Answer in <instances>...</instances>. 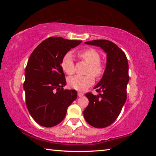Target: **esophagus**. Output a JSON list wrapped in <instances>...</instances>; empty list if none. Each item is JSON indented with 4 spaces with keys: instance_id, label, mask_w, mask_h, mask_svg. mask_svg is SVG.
Here are the masks:
<instances>
[{
    "instance_id": "34e87169",
    "label": "esophagus",
    "mask_w": 156,
    "mask_h": 156,
    "mask_svg": "<svg viewBox=\"0 0 156 156\" xmlns=\"http://www.w3.org/2000/svg\"><path fill=\"white\" fill-rule=\"evenodd\" d=\"M78 96L79 97H82L83 96H84V94L81 93V92H78Z\"/></svg>"
}]
</instances>
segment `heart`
Listing matches in <instances>:
<instances>
[{
    "mask_svg": "<svg viewBox=\"0 0 156 156\" xmlns=\"http://www.w3.org/2000/svg\"><path fill=\"white\" fill-rule=\"evenodd\" d=\"M78 56L89 65L87 70L88 75L84 76H75L68 79V84L71 87L78 91H84L94 83V76L100 78L104 74L105 66L100 62V53L93 48L84 49L78 54ZM61 67L64 72L69 75L74 73V62L71 53H67L61 61Z\"/></svg>",
    "mask_w": 156,
    "mask_h": 156,
    "instance_id": "b5f03b06",
    "label": "heart"
}]
</instances>
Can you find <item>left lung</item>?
I'll use <instances>...</instances> for the list:
<instances>
[{
  "mask_svg": "<svg viewBox=\"0 0 156 156\" xmlns=\"http://www.w3.org/2000/svg\"><path fill=\"white\" fill-rule=\"evenodd\" d=\"M100 47L107 54L104 74L95 86L97 96L87 93L89 105L84 110V119L96 128H105L114 122L126 100L129 82V65L126 56L115 43L107 40H95L84 43Z\"/></svg>",
  "mask_w": 156,
  "mask_h": 156,
  "instance_id": "1",
  "label": "left lung"
}]
</instances>
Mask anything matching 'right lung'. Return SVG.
Masks as SVG:
<instances>
[{
  "label": "right lung",
  "mask_w": 156,
  "mask_h": 156,
  "mask_svg": "<svg viewBox=\"0 0 156 156\" xmlns=\"http://www.w3.org/2000/svg\"><path fill=\"white\" fill-rule=\"evenodd\" d=\"M82 43L61 37H50L31 53L23 84L26 105L31 117L44 127L64 119L68 107L77 98L76 90L63 89L66 80L61 67L63 56Z\"/></svg>",
  "instance_id": "obj_1"
}]
</instances>
